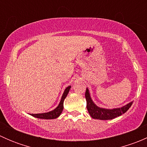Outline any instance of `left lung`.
<instances>
[{
    "label": "left lung",
    "mask_w": 147,
    "mask_h": 147,
    "mask_svg": "<svg viewBox=\"0 0 147 147\" xmlns=\"http://www.w3.org/2000/svg\"><path fill=\"white\" fill-rule=\"evenodd\" d=\"M85 98L87 101V109L92 118L101 120L112 119L121 116L129 109L133 103V102H131L121 107L114 108V109H105V108L100 107L92 101L90 97V91L87 87L85 92Z\"/></svg>",
    "instance_id": "obj_1"
}]
</instances>
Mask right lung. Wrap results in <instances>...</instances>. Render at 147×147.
Masks as SVG:
<instances>
[{
  "label": "right lung",
  "mask_w": 147,
  "mask_h": 147,
  "mask_svg": "<svg viewBox=\"0 0 147 147\" xmlns=\"http://www.w3.org/2000/svg\"><path fill=\"white\" fill-rule=\"evenodd\" d=\"M70 88H71V86H68L67 87H66L64 92H63V96H62L60 103H59L58 106H57L55 109L50 111V112H45V113L30 114L31 116L34 117L39 118V119H56V118L58 117L61 115L62 112H63V108H64V107H63L64 100L66 98L68 93H69V90H70Z\"/></svg>",
  "instance_id": "obj_1"
}]
</instances>
